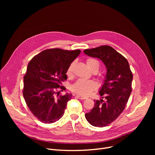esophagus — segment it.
<instances>
[{"label":"esophagus","mask_w":155,"mask_h":155,"mask_svg":"<svg viewBox=\"0 0 155 155\" xmlns=\"http://www.w3.org/2000/svg\"><path fill=\"white\" fill-rule=\"evenodd\" d=\"M76 97H77L78 99H82V100H85V99H87V97H82L81 95H77Z\"/></svg>","instance_id":"obj_1"}]
</instances>
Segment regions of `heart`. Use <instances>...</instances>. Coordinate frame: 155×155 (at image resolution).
<instances>
[{"mask_svg":"<svg viewBox=\"0 0 155 155\" xmlns=\"http://www.w3.org/2000/svg\"><path fill=\"white\" fill-rule=\"evenodd\" d=\"M86 63L87 67L90 68V70H96L98 71L99 68V63L97 60L89 58L86 60ZM73 63H71L68 67L67 71V74L68 75H71L72 71ZM97 87V84L95 82L90 80H86L80 78L78 79L75 83L73 84L71 86V91L75 94L82 96H87L90 94L94 89Z\"/></svg>","mask_w":155,"mask_h":155,"instance_id":"heart-1","label":"heart"}]
</instances>
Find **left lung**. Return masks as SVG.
Instances as JSON below:
<instances>
[{"instance_id":"8db88e82","label":"left lung","mask_w":155,"mask_h":155,"mask_svg":"<svg viewBox=\"0 0 155 155\" xmlns=\"http://www.w3.org/2000/svg\"><path fill=\"white\" fill-rule=\"evenodd\" d=\"M84 52L100 59L107 69L99 91L102 99L94 101L93 109L85 114V118L91 125L105 127L114 121L124 110L132 91L133 75L126 58L111 46H101Z\"/></svg>"}]
</instances>
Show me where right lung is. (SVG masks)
<instances>
[{
    "label": "right lung",
    "instance_id": "add662e5",
    "mask_svg": "<svg viewBox=\"0 0 155 155\" xmlns=\"http://www.w3.org/2000/svg\"><path fill=\"white\" fill-rule=\"evenodd\" d=\"M80 52V50L48 49L29 61L24 77L23 96L32 114L42 123L51 124L63 116L72 95L58 97L56 89L60 87L64 90L60 84L67 79V69Z\"/></svg>",
    "mask_w": 155,
    "mask_h": 155
}]
</instances>
